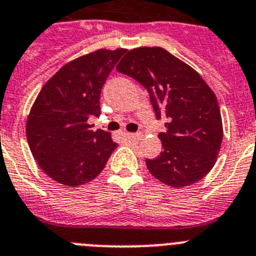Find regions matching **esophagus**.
Wrapping results in <instances>:
<instances>
[{
    "label": "esophagus",
    "mask_w": 256,
    "mask_h": 256,
    "mask_svg": "<svg viewBox=\"0 0 256 256\" xmlns=\"http://www.w3.org/2000/svg\"><path fill=\"white\" fill-rule=\"evenodd\" d=\"M126 138L128 139H131V140H140L142 138V135L140 132H136V134H126Z\"/></svg>",
    "instance_id": "34e87169"
}]
</instances>
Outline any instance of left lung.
I'll return each instance as SVG.
<instances>
[{"label":"left lung","instance_id":"1","mask_svg":"<svg viewBox=\"0 0 256 256\" xmlns=\"http://www.w3.org/2000/svg\"><path fill=\"white\" fill-rule=\"evenodd\" d=\"M116 70L148 90L156 120L164 118L158 134L162 153L146 160L149 172L172 188H185L209 174L223 138L216 94L192 68L160 47L128 50Z\"/></svg>","mask_w":256,"mask_h":256}]
</instances>
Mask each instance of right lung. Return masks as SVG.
Instances as JSON below:
<instances>
[{
	"instance_id": "1",
	"label": "right lung",
	"mask_w": 256,
	"mask_h": 256,
	"mask_svg": "<svg viewBox=\"0 0 256 256\" xmlns=\"http://www.w3.org/2000/svg\"><path fill=\"white\" fill-rule=\"evenodd\" d=\"M126 50H98L62 66L39 92L26 121V139L43 171L57 182L80 186L103 171L117 144L93 131L108 75Z\"/></svg>"
}]
</instances>
